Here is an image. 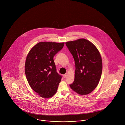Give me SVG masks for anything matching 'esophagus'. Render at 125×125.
I'll use <instances>...</instances> for the list:
<instances>
[{
    "label": "esophagus",
    "instance_id": "esophagus-1",
    "mask_svg": "<svg viewBox=\"0 0 125 125\" xmlns=\"http://www.w3.org/2000/svg\"><path fill=\"white\" fill-rule=\"evenodd\" d=\"M66 77H67V74H65L63 75V78H66Z\"/></svg>",
    "mask_w": 125,
    "mask_h": 125
}]
</instances>
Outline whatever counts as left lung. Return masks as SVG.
I'll list each match as a JSON object with an SVG mask.
<instances>
[{"instance_id":"8db88e82","label":"left lung","mask_w":125,"mask_h":125,"mask_svg":"<svg viewBox=\"0 0 125 125\" xmlns=\"http://www.w3.org/2000/svg\"><path fill=\"white\" fill-rule=\"evenodd\" d=\"M75 61V72L70 88L77 93L86 95L96 87L102 72V60L97 48L89 41L80 39L66 42Z\"/></svg>"}]
</instances>
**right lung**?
Wrapping results in <instances>:
<instances>
[{
	"mask_svg": "<svg viewBox=\"0 0 125 125\" xmlns=\"http://www.w3.org/2000/svg\"><path fill=\"white\" fill-rule=\"evenodd\" d=\"M64 42H40L27 56L25 72L31 87L41 97L48 98L56 92L62 76L56 71L54 57Z\"/></svg>",
	"mask_w": 125,
	"mask_h": 125,
	"instance_id": "1",
	"label": "right lung"
}]
</instances>
